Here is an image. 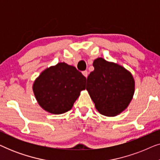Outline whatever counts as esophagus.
I'll list each match as a JSON object with an SVG mask.
<instances>
[{"instance_id":"esophagus-1","label":"esophagus","mask_w":160,"mask_h":160,"mask_svg":"<svg viewBox=\"0 0 160 160\" xmlns=\"http://www.w3.org/2000/svg\"><path fill=\"white\" fill-rule=\"evenodd\" d=\"M82 74L84 75L85 77L87 78V76H88V72H87V71H84L82 72Z\"/></svg>"}]
</instances>
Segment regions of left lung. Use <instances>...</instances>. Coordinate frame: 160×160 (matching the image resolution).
Returning a JSON list of instances; mask_svg holds the SVG:
<instances>
[{"label": "left lung", "mask_w": 160, "mask_h": 160, "mask_svg": "<svg viewBox=\"0 0 160 160\" xmlns=\"http://www.w3.org/2000/svg\"><path fill=\"white\" fill-rule=\"evenodd\" d=\"M87 77V90L100 113L115 117L125 110L132 99L135 81L130 71L117 63L99 58Z\"/></svg>", "instance_id": "obj_1"}]
</instances>
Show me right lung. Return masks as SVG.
<instances>
[{
    "label": "right lung",
    "mask_w": 160,
    "mask_h": 160,
    "mask_svg": "<svg viewBox=\"0 0 160 160\" xmlns=\"http://www.w3.org/2000/svg\"><path fill=\"white\" fill-rule=\"evenodd\" d=\"M87 78L75 67L59 62L45 69L32 85L35 97L41 108L53 114L71 110Z\"/></svg>",
    "instance_id": "right-lung-1"
}]
</instances>
